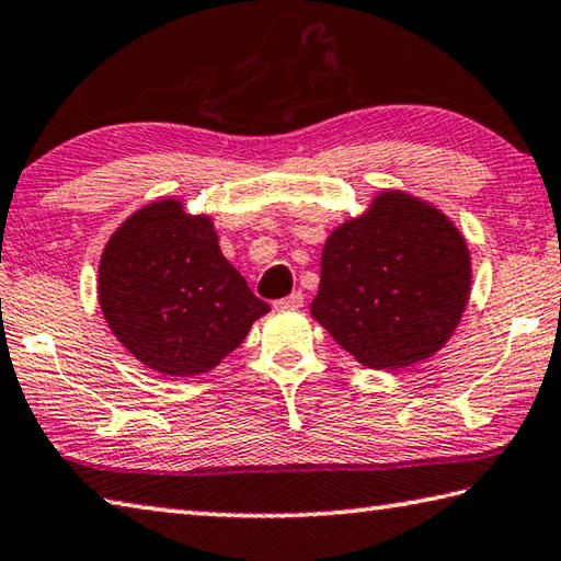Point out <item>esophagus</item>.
Segmentation results:
<instances>
[{"instance_id":"esophagus-1","label":"esophagus","mask_w":561,"mask_h":561,"mask_svg":"<svg viewBox=\"0 0 561 561\" xmlns=\"http://www.w3.org/2000/svg\"><path fill=\"white\" fill-rule=\"evenodd\" d=\"M301 304H304V294L301 291H291L289 297L274 301V309H277V311H291V309H301Z\"/></svg>"}]
</instances>
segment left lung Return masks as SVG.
I'll return each instance as SVG.
<instances>
[{
  "label": "left lung",
  "instance_id": "obj_1",
  "mask_svg": "<svg viewBox=\"0 0 561 561\" xmlns=\"http://www.w3.org/2000/svg\"><path fill=\"white\" fill-rule=\"evenodd\" d=\"M471 279L454 220L430 201L382 188L325 238L311 316L365 368H410L451 339Z\"/></svg>",
  "mask_w": 561,
  "mask_h": 561
}]
</instances>
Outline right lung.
Returning <instances> with one entry per match:
<instances>
[{"label":"right lung","instance_id":"obj_1","mask_svg":"<svg viewBox=\"0 0 561 561\" xmlns=\"http://www.w3.org/2000/svg\"><path fill=\"white\" fill-rule=\"evenodd\" d=\"M98 304L115 339L167 378L218 368L270 313L220 252L206 213L159 198L112 232L98 264Z\"/></svg>","mask_w":561,"mask_h":561}]
</instances>
